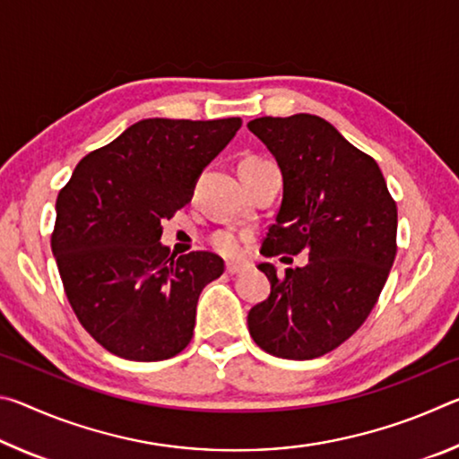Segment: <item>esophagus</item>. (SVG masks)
Wrapping results in <instances>:
<instances>
[{
  "label": "esophagus",
  "instance_id": "esophagus-1",
  "mask_svg": "<svg viewBox=\"0 0 459 459\" xmlns=\"http://www.w3.org/2000/svg\"><path fill=\"white\" fill-rule=\"evenodd\" d=\"M245 269H247L245 263H227V273H230V275H237Z\"/></svg>",
  "mask_w": 459,
  "mask_h": 459
}]
</instances>
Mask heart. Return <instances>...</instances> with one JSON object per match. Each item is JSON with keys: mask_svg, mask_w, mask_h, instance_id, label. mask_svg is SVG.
Returning <instances> with one entry per match:
<instances>
[{"mask_svg": "<svg viewBox=\"0 0 459 459\" xmlns=\"http://www.w3.org/2000/svg\"><path fill=\"white\" fill-rule=\"evenodd\" d=\"M261 164H267V160H261V158H245L240 161L238 166V172L245 168H255V166H261ZM211 245L216 253L224 255V257H238L240 253H243V237L238 235L235 230H219L214 232L211 237Z\"/></svg>", "mask_w": 459, "mask_h": 459, "instance_id": "1", "label": "heart"}]
</instances>
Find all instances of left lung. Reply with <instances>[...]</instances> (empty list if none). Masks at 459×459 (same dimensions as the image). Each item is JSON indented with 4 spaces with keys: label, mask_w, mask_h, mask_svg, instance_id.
Returning <instances> with one entry per match:
<instances>
[{
    "label": "left lung",
    "mask_w": 459,
    "mask_h": 459,
    "mask_svg": "<svg viewBox=\"0 0 459 459\" xmlns=\"http://www.w3.org/2000/svg\"><path fill=\"white\" fill-rule=\"evenodd\" d=\"M247 127L283 174V200L261 253L309 257L283 275L261 263L271 293L248 312V333L277 359H317L375 307L397 255V204L377 161L317 115L259 117Z\"/></svg>",
    "instance_id": "obj_1"
}]
</instances>
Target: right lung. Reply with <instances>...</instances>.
Segmentation results:
<instances>
[{
	"label": "right lung",
	"instance_id": "1",
	"mask_svg": "<svg viewBox=\"0 0 459 459\" xmlns=\"http://www.w3.org/2000/svg\"><path fill=\"white\" fill-rule=\"evenodd\" d=\"M243 126L240 117L143 119L76 164L58 192L52 253L82 328L115 356L166 360L190 344L204 287L224 273L208 251L169 253L161 222Z\"/></svg>",
	"mask_w": 459,
	"mask_h": 459
}]
</instances>
